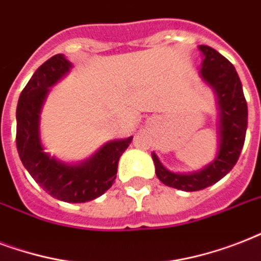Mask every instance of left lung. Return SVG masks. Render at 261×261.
Returning a JSON list of instances; mask_svg holds the SVG:
<instances>
[{"label": "left lung", "mask_w": 261, "mask_h": 261, "mask_svg": "<svg viewBox=\"0 0 261 261\" xmlns=\"http://www.w3.org/2000/svg\"><path fill=\"white\" fill-rule=\"evenodd\" d=\"M204 55L202 79L218 96L219 104V150L214 163L195 173L180 174L169 172L153 153L155 174L168 187L181 191H200L213 186L226 176L239 161L245 142L248 126V106L243 85L234 66L223 55L208 46H199Z\"/></svg>", "instance_id": "obj_1"}]
</instances>
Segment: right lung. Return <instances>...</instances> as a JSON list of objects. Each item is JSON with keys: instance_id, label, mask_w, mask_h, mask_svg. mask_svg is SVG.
<instances>
[{"instance_id": "obj_1", "label": "right lung", "mask_w": 261, "mask_h": 261, "mask_svg": "<svg viewBox=\"0 0 261 261\" xmlns=\"http://www.w3.org/2000/svg\"><path fill=\"white\" fill-rule=\"evenodd\" d=\"M71 67L62 54L51 57L31 77L17 102L16 145L22 165L43 190L67 203H85L110 190L116 178L118 163L133 137L104 145L81 165L59 163L43 151L39 137V114L48 88Z\"/></svg>"}]
</instances>
